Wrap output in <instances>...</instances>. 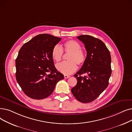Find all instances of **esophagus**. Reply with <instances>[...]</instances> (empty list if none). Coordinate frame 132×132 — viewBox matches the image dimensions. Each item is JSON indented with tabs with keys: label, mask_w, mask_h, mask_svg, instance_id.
Wrapping results in <instances>:
<instances>
[{
	"label": "esophagus",
	"mask_w": 132,
	"mask_h": 132,
	"mask_svg": "<svg viewBox=\"0 0 132 132\" xmlns=\"http://www.w3.org/2000/svg\"><path fill=\"white\" fill-rule=\"evenodd\" d=\"M70 76H67V75H64V78H65V79H67V78H70Z\"/></svg>",
	"instance_id": "1"
}]
</instances>
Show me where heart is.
<instances>
[{
    "instance_id": "b5f03b06",
    "label": "heart",
    "mask_w": 132,
    "mask_h": 132,
    "mask_svg": "<svg viewBox=\"0 0 132 132\" xmlns=\"http://www.w3.org/2000/svg\"><path fill=\"white\" fill-rule=\"evenodd\" d=\"M81 48V45L74 40H69L65 42L62 49L58 45L54 46L52 51V57L56 62L61 60L63 50L65 53H70L67 58V61L62 62L56 65L57 70L65 75H68L77 70V64L79 66L83 65L86 55Z\"/></svg>"
}]
</instances>
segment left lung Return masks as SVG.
<instances>
[{"instance_id":"8db88e82","label":"left lung","mask_w":132,"mask_h":132,"mask_svg":"<svg viewBox=\"0 0 132 132\" xmlns=\"http://www.w3.org/2000/svg\"><path fill=\"white\" fill-rule=\"evenodd\" d=\"M85 45L87 56L83 65L74 76L77 84L71 89L76 99L83 103L94 101L108 86L112 73L111 56L101 40L89 35L77 37ZM86 76L82 77V74Z\"/></svg>"}]
</instances>
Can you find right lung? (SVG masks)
<instances>
[{"mask_svg":"<svg viewBox=\"0 0 132 132\" xmlns=\"http://www.w3.org/2000/svg\"><path fill=\"white\" fill-rule=\"evenodd\" d=\"M61 38L39 34L23 45L15 60L16 81L24 93L43 99L52 93L56 83L64 78L54 65L52 51Z\"/></svg>","mask_w":132,"mask_h":132,"instance_id":"1","label":"right lung"}]
</instances>
